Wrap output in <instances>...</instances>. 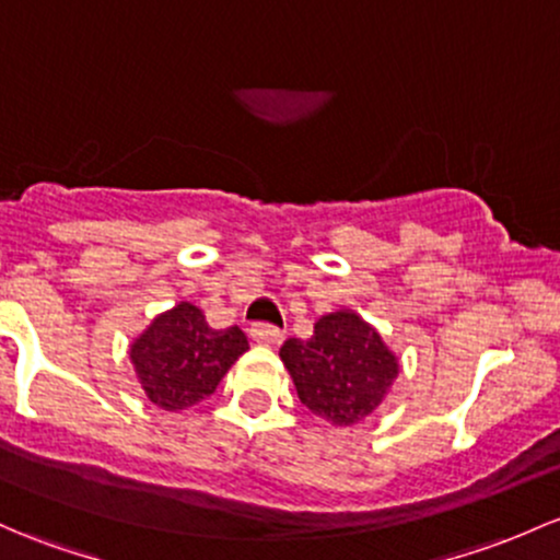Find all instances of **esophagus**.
Masks as SVG:
<instances>
[{"instance_id": "obj_1", "label": "esophagus", "mask_w": 560, "mask_h": 560, "mask_svg": "<svg viewBox=\"0 0 560 560\" xmlns=\"http://www.w3.org/2000/svg\"><path fill=\"white\" fill-rule=\"evenodd\" d=\"M252 340L255 343H262V346H270V343H279L281 338V329L276 325H268V322H257V325H252Z\"/></svg>"}]
</instances>
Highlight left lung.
I'll return each instance as SVG.
<instances>
[{"label": "left lung", "mask_w": 560, "mask_h": 560, "mask_svg": "<svg viewBox=\"0 0 560 560\" xmlns=\"http://www.w3.org/2000/svg\"><path fill=\"white\" fill-rule=\"evenodd\" d=\"M279 354L300 402L335 427L373 413L399 370L381 335L351 311L322 316L308 340H284Z\"/></svg>", "instance_id": "left-lung-1"}]
</instances>
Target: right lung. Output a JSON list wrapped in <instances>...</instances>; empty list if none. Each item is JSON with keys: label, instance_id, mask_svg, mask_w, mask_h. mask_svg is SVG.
I'll use <instances>...</instances> for the list:
<instances>
[{"label": "right lung", "instance_id": "right-lung-1", "mask_svg": "<svg viewBox=\"0 0 560 560\" xmlns=\"http://www.w3.org/2000/svg\"><path fill=\"white\" fill-rule=\"evenodd\" d=\"M246 349L249 343L238 327H209L201 308L179 303L131 346V362L150 402L185 410L209 397Z\"/></svg>", "mask_w": 560, "mask_h": 560}]
</instances>
